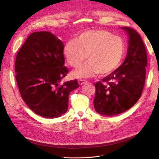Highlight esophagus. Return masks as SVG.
<instances>
[{
  "label": "esophagus",
  "mask_w": 159,
  "mask_h": 159,
  "mask_svg": "<svg viewBox=\"0 0 159 159\" xmlns=\"http://www.w3.org/2000/svg\"><path fill=\"white\" fill-rule=\"evenodd\" d=\"M78 83H79L80 85H82L83 84H84L85 83H86V81L84 80H79Z\"/></svg>",
  "instance_id": "34e87169"
}]
</instances>
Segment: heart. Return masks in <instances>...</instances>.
<instances>
[{"label": "heart", "mask_w": 159, "mask_h": 159, "mask_svg": "<svg viewBox=\"0 0 159 159\" xmlns=\"http://www.w3.org/2000/svg\"><path fill=\"white\" fill-rule=\"evenodd\" d=\"M125 44L121 37L106 30H87L75 40H68L63 48V55L72 67H78L87 56L88 61L72 72L77 78H88L97 74L108 75L121 62Z\"/></svg>", "instance_id": "heart-1"}]
</instances>
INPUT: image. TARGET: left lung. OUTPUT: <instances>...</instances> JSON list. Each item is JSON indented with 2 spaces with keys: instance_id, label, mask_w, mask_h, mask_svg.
Returning a JSON list of instances; mask_svg holds the SVG:
<instances>
[{
  "instance_id": "obj_1",
  "label": "left lung",
  "mask_w": 159,
  "mask_h": 159,
  "mask_svg": "<svg viewBox=\"0 0 159 159\" xmlns=\"http://www.w3.org/2000/svg\"><path fill=\"white\" fill-rule=\"evenodd\" d=\"M129 35L127 55L115 71L94 84V109L106 116L127 111L141 97L145 81L148 57L142 38L130 27H122Z\"/></svg>"
}]
</instances>
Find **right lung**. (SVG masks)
<instances>
[{"label": "right lung", "mask_w": 159, "mask_h": 159, "mask_svg": "<svg viewBox=\"0 0 159 159\" xmlns=\"http://www.w3.org/2000/svg\"><path fill=\"white\" fill-rule=\"evenodd\" d=\"M64 44L48 31L30 34L17 54L15 72L23 100L46 118H57L68 110V97L79 87L77 80L61 84L68 72L64 66Z\"/></svg>", "instance_id": "1"}]
</instances>
